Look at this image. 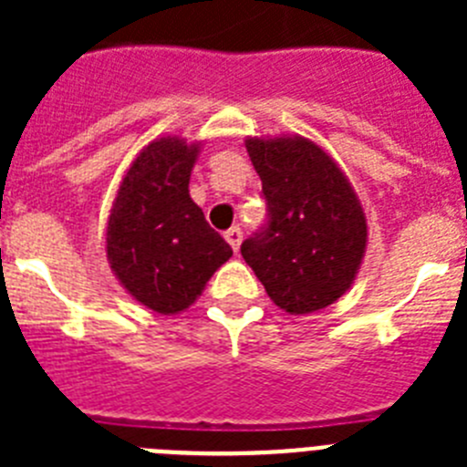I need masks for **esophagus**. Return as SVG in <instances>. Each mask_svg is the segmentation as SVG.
<instances>
[{
  "mask_svg": "<svg viewBox=\"0 0 467 467\" xmlns=\"http://www.w3.org/2000/svg\"><path fill=\"white\" fill-rule=\"evenodd\" d=\"M224 238L226 243L234 247V253H238V247H241V241H243V231L238 229V226H231V229L224 234Z\"/></svg>",
  "mask_w": 467,
  "mask_h": 467,
  "instance_id": "obj_1",
  "label": "esophagus"
}]
</instances>
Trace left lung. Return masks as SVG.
<instances>
[{
	"instance_id": "1",
	"label": "left lung",
	"mask_w": 467,
	"mask_h": 467,
	"mask_svg": "<svg viewBox=\"0 0 467 467\" xmlns=\"http://www.w3.org/2000/svg\"><path fill=\"white\" fill-rule=\"evenodd\" d=\"M269 222L241 254L275 306L290 316L320 311L356 280L367 220L356 189L327 151L301 135L247 138Z\"/></svg>"
}]
</instances>
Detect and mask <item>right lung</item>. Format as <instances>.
<instances>
[{
	"instance_id": "obj_1",
	"label": "right lung",
	"mask_w": 467,
	"mask_h": 467,
	"mask_svg": "<svg viewBox=\"0 0 467 467\" xmlns=\"http://www.w3.org/2000/svg\"><path fill=\"white\" fill-rule=\"evenodd\" d=\"M201 142L159 138L130 163L107 220V259L126 292L161 316L189 308L234 254L189 196Z\"/></svg>"
}]
</instances>
